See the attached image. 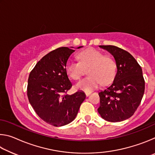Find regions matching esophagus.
<instances>
[{"mask_svg": "<svg viewBox=\"0 0 155 155\" xmlns=\"http://www.w3.org/2000/svg\"><path fill=\"white\" fill-rule=\"evenodd\" d=\"M91 94V92H85V95L86 96H89Z\"/></svg>", "mask_w": 155, "mask_h": 155, "instance_id": "34e87169", "label": "esophagus"}]
</instances>
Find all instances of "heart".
<instances>
[{"instance_id": "b5f03b06", "label": "heart", "mask_w": 155, "mask_h": 155, "mask_svg": "<svg viewBox=\"0 0 155 155\" xmlns=\"http://www.w3.org/2000/svg\"><path fill=\"white\" fill-rule=\"evenodd\" d=\"M79 62L70 61L65 65V71L70 78L78 80L87 69L89 77L76 84L77 90L90 92L98 88L101 83L107 85L114 80L116 72V64L111 57L104 55L95 48H89L77 54Z\"/></svg>"}]
</instances>
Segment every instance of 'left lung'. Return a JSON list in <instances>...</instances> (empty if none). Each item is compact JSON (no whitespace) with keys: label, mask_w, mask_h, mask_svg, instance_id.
<instances>
[{"label":"left lung","mask_w":155,"mask_h":155,"mask_svg":"<svg viewBox=\"0 0 155 155\" xmlns=\"http://www.w3.org/2000/svg\"><path fill=\"white\" fill-rule=\"evenodd\" d=\"M114 57L117 72L111 85L98 93L102 118L117 122L132 116L140 105L145 90L142 70L129 52L118 47L99 46Z\"/></svg>","instance_id":"left-lung-1"}]
</instances>
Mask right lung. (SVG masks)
<instances>
[{"instance_id":"1","label":"right lung","mask_w":155,"mask_h":155,"mask_svg":"<svg viewBox=\"0 0 155 155\" xmlns=\"http://www.w3.org/2000/svg\"><path fill=\"white\" fill-rule=\"evenodd\" d=\"M73 48L61 47L50 52L37 63L28 77L27 96L31 105L41 120L54 127L73 121L86 97L82 91L64 94L72 86L65 65L75 51Z\"/></svg>"}]
</instances>
